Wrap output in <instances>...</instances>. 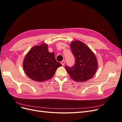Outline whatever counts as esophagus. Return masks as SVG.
<instances>
[{
	"mask_svg": "<svg viewBox=\"0 0 122 122\" xmlns=\"http://www.w3.org/2000/svg\"><path fill=\"white\" fill-rule=\"evenodd\" d=\"M65 61L63 60V61H61V65H62V66H64V65H65Z\"/></svg>",
	"mask_w": 122,
	"mask_h": 122,
	"instance_id": "1",
	"label": "esophagus"
}]
</instances>
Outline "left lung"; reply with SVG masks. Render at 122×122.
Segmentation results:
<instances>
[{"label": "left lung", "instance_id": "1", "mask_svg": "<svg viewBox=\"0 0 122 122\" xmlns=\"http://www.w3.org/2000/svg\"><path fill=\"white\" fill-rule=\"evenodd\" d=\"M75 63L72 67L66 65L70 76L75 81L85 82L92 78L97 69L98 62L94 53L84 43L76 41L70 45Z\"/></svg>", "mask_w": 122, "mask_h": 122}]
</instances>
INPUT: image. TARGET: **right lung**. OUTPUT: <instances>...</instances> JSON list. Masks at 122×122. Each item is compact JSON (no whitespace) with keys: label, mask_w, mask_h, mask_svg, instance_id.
Here are the masks:
<instances>
[{"label":"right lung","mask_w":122,"mask_h":122,"mask_svg":"<svg viewBox=\"0 0 122 122\" xmlns=\"http://www.w3.org/2000/svg\"><path fill=\"white\" fill-rule=\"evenodd\" d=\"M23 68L33 80L42 82L52 78L57 69L61 66L53 52L50 53L46 44L33 47L24 58Z\"/></svg>","instance_id":"add662e5"}]
</instances>
